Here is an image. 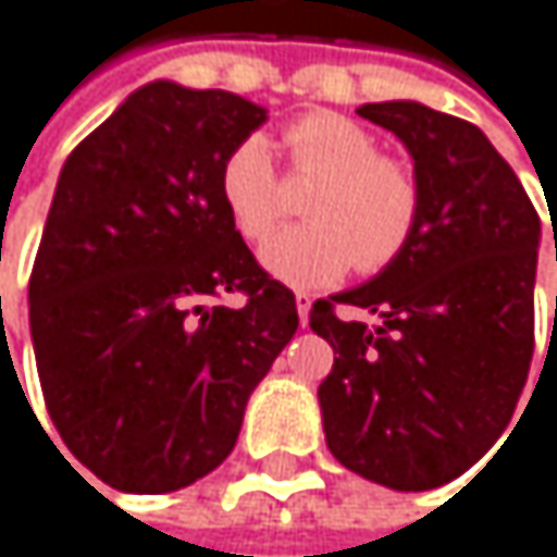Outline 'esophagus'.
<instances>
[{"label": "esophagus", "instance_id": "esophagus-1", "mask_svg": "<svg viewBox=\"0 0 557 557\" xmlns=\"http://www.w3.org/2000/svg\"><path fill=\"white\" fill-rule=\"evenodd\" d=\"M297 313H300V323L307 326V317H310V297L307 294H297Z\"/></svg>", "mask_w": 557, "mask_h": 557}]
</instances>
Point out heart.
I'll list each match as a JSON object with an SVG mask.
<instances>
[{
	"label": "heart",
	"mask_w": 557,
	"mask_h": 557,
	"mask_svg": "<svg viewBox=\"0 0 557 557\" xmlns=\"http://www.w3.org/2000/svg\"><path fill=\"white\" fill-rule=\"evenodd\" d=\"M287 151L297 174L320 177L307 197V224L276 231L263 267L290 287H326L356 263L380 273L396 263L422 224L419 174L383 154L373 132L333 111L304 114L287 128ZM221 205L247 240H263L284 218V184L263 135L240 138L218 171Z\"/></svg>",
	"instance_id": "heart-1"
}]
</instances>
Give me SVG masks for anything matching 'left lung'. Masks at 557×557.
<instances>
[{
  "instance_id": "obj_1",
  "label": "left lung",
  "mask_w": 557,
  "mask_h": 557,
  "mask_svg": "<svg viewBox=\"0 0 557 557\" xmlns=\"http://www.w3.org/2000/svg\"><path fill=\"white\" fill-rule=\"evenodd\" d=\"M356 111L409 148L425 205L396 263L310 310L336 352L317 389L323 432L349 472L425 492L469 472L519 406L535 352L542 221L472 122L419 101Z\"/></svg>"
}]
</instances>
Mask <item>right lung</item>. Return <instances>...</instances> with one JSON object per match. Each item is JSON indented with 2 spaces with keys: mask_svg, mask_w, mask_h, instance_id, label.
<instances>
[{
  "mask_svg": "<svg viewBox=\"0 0 557 557\" xmlns=\"http://www.w3.org/2000/svg\"><path fill=\"white\" fill-rule=\"evenodd\" d=\"M263 122L240 95L151 82L59 174L28 276L35 367L62 443L117 492L214 472L297 333L294 290L218 194L224 154Z\"/></svg>",
  "mask_w": 557,
  "mask_h": 557,
  "instance_id": "right-lung-1",
  "label": "right lung"
}]
</instances>
